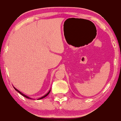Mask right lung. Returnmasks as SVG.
<instances>
[{"mask_svg":"<svg viewBox=\"0 0 121 121\" xmlns=\"http://www.w3.org/2000/svg\"><path fill=\"white\" fill-rule=\"evenodd\" d=\"M14 89H15V90H16V91H17L18 93H20V94H21V95H23V97H26V98H28V99H31V98H29L28 97H27V96H26V95H24L23 94H22V93H21V91H18V90H17V89H16V88H14ZM50 91H48V93H47V94L43 96V97H41V98H39V99H41L43 98H45V97H46V96L47 95H48V94H49V93H50Z\"/></svg>","mask_w":121,"mask_h":121,"instance_id":"add662e5","label":"right lung"}]
</instances>
